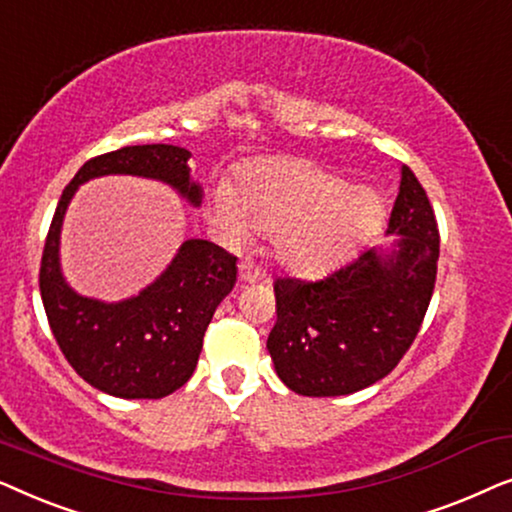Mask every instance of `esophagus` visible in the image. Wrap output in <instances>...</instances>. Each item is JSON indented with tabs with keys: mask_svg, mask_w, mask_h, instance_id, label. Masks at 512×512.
<instances>
[{
	"mask_svg": "<svg viewBox=\"0 0 512 512\" xmlns=\"http://www.w3.org/2000/svg\"><path fill=\"white\" fill-rule=\"evenodd\" d=\"M261 279V272H258L251 263H240V282L242 284H254Z\"/></svg>",
	"mask_w": 512,
	"mask_h": 512,
	"instance_id": "1",
	"label": "esophagus"
}]
</instances>
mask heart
<instances>
[{"mask_svg": "<svg viewBox=\"0 0 512 512\" xmlns=\"http://www.w3.org/2000/svg\"><path fill=\"white\" fill-rule=\"evenodd\" d=\"M380 216V198L345 186L335 174L296 158H270L247 167L240 191L219 181L209 193V219L230 244L272 233L277 261L317 275L352 254Z\"/></svg>", "mask_w": 512, "mask_h": 512, "instance_id": "heart-1", "label": "heart"}]
</instances>
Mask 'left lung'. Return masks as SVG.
Returning a JSON list of instances; mask_svg holds the SVG:
<instances>
[{"label":"left lung","instance_id":"obj_1","mask_svg":"<svg viewBox=\"0 0 512 512\" xmlns=\"http://www.w3.org/2000/svg\"><path fill=\"white\" fill-rule=\"evenodd\" d=\"M391 249H368L319 282L275 279L268 352L300 396H347L387 377L417 338L436 286L440 235L408 165L391 209Z\"/></svg>","mask_w":512,"mask_h":512}]
</instances>
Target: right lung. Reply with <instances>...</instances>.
<instances>
[{"mask_svg": "<svg viewBox=\"0 0 512 512\" xmlns=\"http://www.w3.org/2000/svg\"><path fill=\"white\" fill-rule=\"evenodd\" d=\"M191 151L142 144L90 158L69 181L44 244L39 291L44 310L76 373L118 398H163L184 387L202 352L216 307L233 291L237 258L207 240H186L167 270L137 296L104 303L79 296L60 270L62 219L76 188L107 174H132L172 186L198 207L200 184L191 181Z\"/></svg>", "mask_w": 512, "mask_h": 512, "instance_id": "add662e5", "label": "right lung"}]
</instances>
